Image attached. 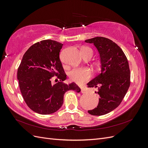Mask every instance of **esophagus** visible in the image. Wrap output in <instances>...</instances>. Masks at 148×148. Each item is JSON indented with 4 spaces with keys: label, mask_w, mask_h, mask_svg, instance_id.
Listing matches in <instances>:
<instances>
[{
    "label": "esophagus",
    "mask_w": 148,
    "mask_h": 148,
    "mask_svg": "<svg viewBox=\"0 0 148 148\" xmlns=\"http://www.w3.org/2000/svg\"><path fill=\"white\" fill-rule=\"evenodd\" d=\"M81 92H82V93H86L88 92V90L86 88L83 87L81 89Z\"/></svg>",
    "instance_id": "34e87169"
}]
</instances>
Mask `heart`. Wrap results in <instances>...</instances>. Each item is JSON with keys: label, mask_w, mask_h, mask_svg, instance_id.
Returning <instances> with one entry per match:
<instances>
[{"label": "heart", "mask_w": 148, "mask_h": 148, "mask_svg": "<svg viewBox=\"0 0 148 148\" xmlns=\"http://www.w3.org/2000/svg\"><path fill=\"white\" fill-rule=\"evenodd\" d=\"M82 53L83 56L91 55L92 56L93 52L91 49L89 47H83L82 49ZM91 71L88 68H77L71 70L69 76L70 79L75 83L82 84L88 81L91 77Z\"/></svg>", "instance_id": "heart-1"}]
</instances>
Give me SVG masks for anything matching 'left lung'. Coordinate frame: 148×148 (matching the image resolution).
Wrapping results in <instances>:
<instances>
[{
  "instance_id": "obj_1",
  "label": "left lung",
  "mask_w": 148,
  "mask_h": 148,
  "mask_svg": "<svg viewBox=\"0 0 148 148\" xmlns=\"http://www.w3.org/2000/svg\"><path fill=\"white\" fill-rule=\"evenodd\" d=\"M92 43L99 53L101 71L89 82L88 88H98L99 95L97 107L88 110L92 115L109 113L120 104L130 85V70L127 58L117 44L104 37H96L85 41Z\"/></svg>"
}]
</instances>
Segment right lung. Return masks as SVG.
Wrapping results in <instances>:
<instances>
[{
    "mask_svg": "<svg viewBox=\"0 0 148 148\" xmlns=\"http://www.w3.org/2000/svg\"><path fill=\"white\" fill-rule=\"evenodd\" d=\"M62 46L51 39L34 44L25 52L18 69L22 96L29 108L39 114H51L59 110L67 91H81L75 83L63 82L66 75L59 58ZM54 75L60 81L52 85L51 79Z\"/></svg>",
    "mask_w": 148,
    "mask_h": 148,
    "instance_id": "add662e5",
    "label": "right lung"
}]
</instances>
